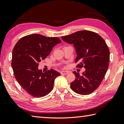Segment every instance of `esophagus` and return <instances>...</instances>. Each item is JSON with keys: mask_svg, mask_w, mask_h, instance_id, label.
Masks as SVG:
<instances>
[{"mask_svg": "<svg viewBox=\"0 0 124 124\" xmlns=\"http://www.w3.org/2000/svg\"><path fill=\"white\" fill-rule=\"evenodd\" d=\"M61 73V74H62V75H67V74H68V71H62Z\"/></svg>", "mask_w": 124, "mask_h": 124, "instance_id": "1", "label": "esophagus"}]
</instances>
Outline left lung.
Segmentation results:
<instances>
[{
    "label": "left lung",
    "instance_id": "8db88e82",
    "mask_svg": "<svg viewBox=\"0 0 124 124\" xmlns=\"http://www.w3.org/2000/svg\"><path fill=\"white\" fill-rule=\"evenodd\" d=\"M61 38L74 45L77 53L75 62H79L78 67L85 68L81 75L73 72L76 78L70 87L77 93H91L101 83L108 67L110 51L105 41L97 33L89 31H79Z\"/></svg>",
    "mask_w": 124,
    "mask_h": 124
}]
</instances>
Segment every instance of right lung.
<instances>
[{
  "label": "right lung",
  "mask_w": 124,
  "mask_h": 124,
  "mask_svg": "<svg viewBox=\"0 0 124 124\" xmlns=\"http://www.w3.org/2000/svg\"><path fill=\"white\" fill-rule=\"evenodd\" d=\"M61 42L57 37L34 34L21 38L14 46L12 60L14 76L22 88L31 96L42 97L53 90L55 79L61 74L52 69L42 72L38 69L39 63L45 59L53 48Z\"/></svg>",
  "instance_id": "right-lung-1"
}]
</instances>
